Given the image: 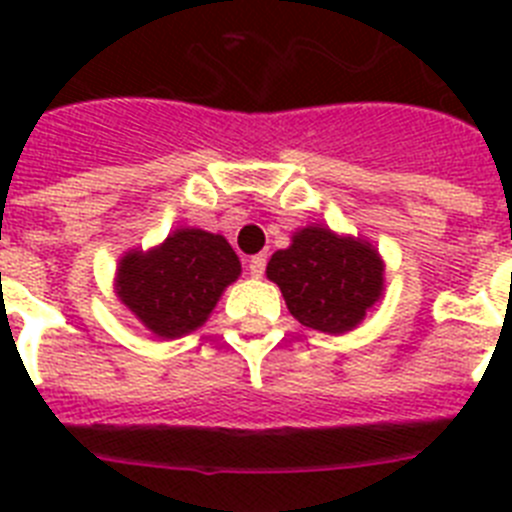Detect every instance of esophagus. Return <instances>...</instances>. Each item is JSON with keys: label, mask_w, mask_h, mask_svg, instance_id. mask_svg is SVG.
<instances>
[{"label": "esophagus", "mask_w": 512, "mask_h": 512, "mask_svg": "<svg viewBox=\"0 0 512 512\" xmlns=\"http://www.w3.org/2000/svg\"><path fill=\"white\" fill-rule=\"evenodd\" d=\"M264 269H266V256L264 253H259V256H251V261H248V271H251V277H264Z\"/></svg>", "instance_id": "obj_1"}]
</instances>
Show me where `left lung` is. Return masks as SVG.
<instances>
[{
  "instance_id": "left-lung-1",
  "label": "left lung",
  "mask_w": 512,
  "mask_h": 512,
  "mask_svg": "<svg viewBox=\"0 0 512 512\" xmlns=\"http://www.w3.org/2000/svg\"><path fill=\"white\" fill-rule=\"evenodd\" d=\"M382 261L369 243L305 228L271 256L266 274L282 289L289 312L323 333L351 330L382 295Z\"/></svg>"
}]
</instances>
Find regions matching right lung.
Listing matches in <instances>:
<instances>
[{
	"mask_svg": "<svg viewBox=\"0 0 512 512\" xmlns=\"http://www.w3.org/2000/svg\"><path fill=\"white\" fill-rule=\"evenodd\" d=\"M241 261L223 235L182 228L151 253L120 261L117 295L153 333L166 338L200 328Z\"/></svg>",
	"mask_w": 512,
	"mask_h": 512,
	"instance_id": "1",
	"label": "right lung"
}]
</instances>
